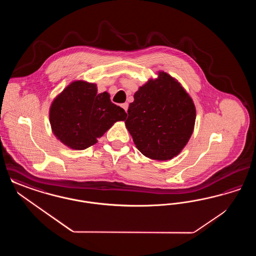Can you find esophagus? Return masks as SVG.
Returning <instances> with one entry per match:
<instances>
[{
    "label": "esophagus",
    "instance_id": "esophagus-1",
    "mask_svg": "<svg viewBox=\"0 0 256 256\" xmlns=\"http://www.w3.org/2000/svg\"><path fill=\"white\" fill-rule=\"evenodd\" d=\"M122 108L124 110H126V111H128V102L122 104Z\"/></svg>",
    "mask_w": 256,
    "mask_h": 256
}]
</instances>
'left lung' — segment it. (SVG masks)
<instances>
[{
	"label": "left lung",
	"mask_w": 256,
	"mask_h": 256,
	"mask_svg": "<svg viewBox=\"0 0 256 256\" xmlns=\"http://www.w3.org/2000/svg\"><path fill=\"white\" fill-rule=\"evenodd\" d=\"M124 121L134 144L146 158L159 161L178 156L193 134L196 108L190 96L164 72L134 94Z\"/></svg>",
	"instance_id": "left-lung-1"
}]
</instances>
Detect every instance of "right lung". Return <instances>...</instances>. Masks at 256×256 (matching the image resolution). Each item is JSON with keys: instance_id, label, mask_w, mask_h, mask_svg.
I'll list each match as a JSON object with an SVG mask.
<instances>
[{"instance_id": "1", "label": "right lung", "mask_w": 256, "mask_h": 256, "mask_svg": "<svg viewBox=\"0 0 256 256\" xmlns=\"http://www.w3.org/2000/svg\"><path fill=\"white\" fill-rule=\"evenodd\" d=\"M97 93L96 84L78 80L52 102L50 122L52 132L64 145L87 148L96 144L114 122L126 120V111L110 100L108 93Z\"/></svg>"}]
</instances>
